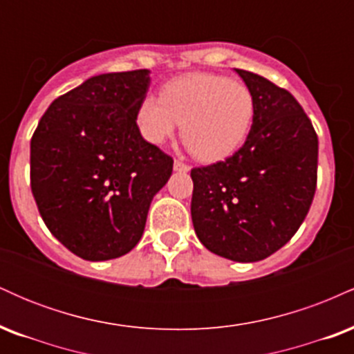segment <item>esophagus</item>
I'll return each instance as SVG.
<instances>
[{
    "instance_id": "34e87169",
    "label": "esophagus",
    "mask_w": 354,
    "mask_h": 354,
    "mask_svg": "<svg viewBox=\"0 0 354 354\" xmlns=\"http://www.w3.org/2000/svg\"><path fill=\"white\" fill-rule=\"evenodd\" d=\"M173 168H174V171H178V173H188L189 169H191L188 165L183 163V161H180V160H174Z\"/></svg>"
}]
</instances>
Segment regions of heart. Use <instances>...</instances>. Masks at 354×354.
I'll return each mask as SVG.
<instances>
[{
	"label": "heart",
	"mask_w": 354,
	"mask_h": 354,
	"mask_svg": "<svg viewBox=\"0 0 354 354\" xmlns=\"http://www.w3.org/2000/svg\"><path fill=\"white\" fill-rule=\"evenodd\" d=\"M254 95L245 83L209 73H189L146 96L136 109V124L148 143L161 145L180 124L186 146L198 160L216 163L245 145L253 128Z\"/></svg>",
	"instance_id": "b5f03b06"
}]
</instances>
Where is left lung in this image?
Wrapping results in <instances>:
<instances>
[{
  "mask_svg": "<svg viewBox=\"0 0 354 354\" xmlns=\"http://www.w3.org/2000/svg\"><path fill=\"white\" fill-rule=\"evenodd\" d=\"M234 71L254 95L253 128L228 160L191 169V218L211 253L254 263L286 245L306 218L316 191L318 136L290 91Z\"/></svg>",
  "mask_w": 354,
  "mask_h": 354,
  "instance_id": "1",
  "label": "left lung"
}]
</instances>
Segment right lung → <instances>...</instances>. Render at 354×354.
<instances>
[{
	"label": "right lung",
	"instance_id": "obj_1",
	"mask_svg": "<svg viewBox=\"0 0 354 354\" xmlns=\"http://www.w3.org/2000/svg\"><path fill=\"white\" fill-rule=\"evenodd\" d=\"M149 70L91 76L50 104L31 138V191L44 225L88 261L133 250L173 160L141 136Z\"/></svg>",
	"mask_w": 354,
	"mask_h": 354
}]
</instances>
